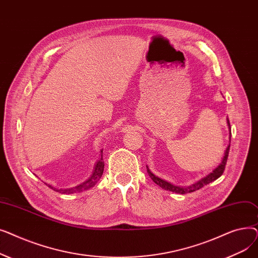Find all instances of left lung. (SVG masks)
I'll return each instance as SVG.
<instances>
[{
	"mask_svg": "<svg viewBox=\"0 0 258 258\" xmlns=\"http://www.w3.org/2000/svg\"><path fill=\"white\" fill-rule=\"evenodd\" d=\"M227 123H228L229 128H231V127H230V122H229L228 119H227ZM230 139H231V133H230ZM229 150H230V143H229V145L227 147V150L225 152V156H224L222 162L220 163V165L216 167L212 172H210L208 175H206L205 178L201 179L200 181H198L197 183H195V184H192L190 186H187V187L175 186V185H173V184H171V183H169V182H167L165 180H162L159 177H157V175H155L150 169H148V167L146 166L147 173H148V175H150V178L157 185H159L161 188L165 189V190H169V191H172V192H175V194H180V195H185V194H188V192H194V191L198 190V189L204 187L205 185L215 181L216 179H219L221 177V175L224 172V170H225V167H226V163H227V160H228V155H229Z\"/></svg>",
	"mask_w": 258,
	"mask_h": 258,
	"instance_id": "left-lung-1",
	"label": "left lung"
}]
</instances>
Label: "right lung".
<instances>
[{
  "label": "right lung",
  "instance_id": "right-lung-1",
  "mask_svg": "<svg viewBox=\"0 0 258 258\" xmlns=\"http://www.w3.org/2000/svg\"><path fill=\"white\" fill-rule=\"evenodd\" d=\"M102 153V151H101ZM103 168H104V162H103V159H102V155H101V158L96 162V164H95V167H94V171L93 173L91 174V177L85 181L84 183H81L79 185H77L76 187H72V188H67V189H56L52 187L51 185H49L50 188H52L53 190H55L57 192H60V194H75V192H81L84 190H87V189L95 186V184H96L100 178L101 175L103 173Z\"/></svg>",
  "mask_w": 258,
  "mask_h": 258
}]
</instances>
